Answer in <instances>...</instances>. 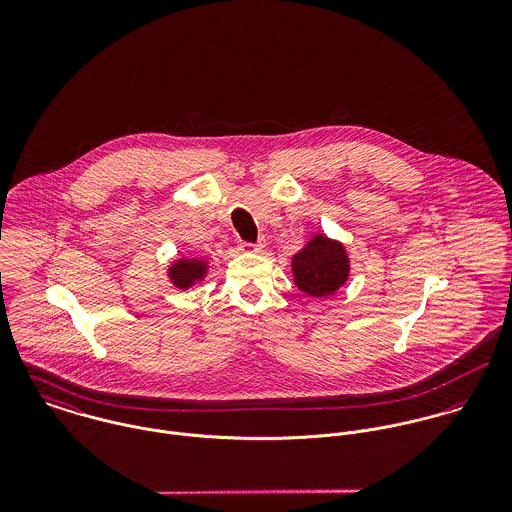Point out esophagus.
I'll return each mask as SVG.
<instances>
[{"instance_id": "34e87169", "label": "esophagus", "mask_w": 512, "mask_h": 512, "mask_svg": "<svg viewBox=\"0 0 512 512\" xmlns=\"http://www.w3.org/2000/svg\"><path fill=\"white\" fill-rule=\"evenodd\" d=\"M244 252H262L264 248H266V242L264 240H260L258 244H242L240 246Z\"/></svg>"}]
</instances>
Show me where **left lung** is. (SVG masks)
Listing matches in <instances>:
<instances>
[{
    "instance_id": "8db88e82",
    "label": "left lung",
    "mask_w": 512,
    "mask_h": 512,
    "mask_svg": "<svg viewBox=\"0 0 512 512\" xmlns=\"http://www.w3.org/2000/svg\"><path fill=\"white\" fill-rule=\"evenodd\" d=\"M292 274L293 284L305 295L329 297L339 292L351 276L347 246L325 232H313L293 256Z\"/></svg>"
}]
</instances>
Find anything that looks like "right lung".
I'll return each mask as SVG.
<instances>
[{
	"mask_svg": "<svg viewBox=\"0 0 512 512\" xmlns=\"http://www.w3.org/2000/svg\"><path fill=\"white\" fill-rule=\"evenodd\" d=\"M165 276L173 288L187 292L197 284L205 282V278L209 276V260L181 254L167 264Z\"/></svg>",
	"mask_w": 512,
	"mask_h": 512,
	"instance_id": "right-lung-1",
	"label": "right lung"
}]
</instances>
